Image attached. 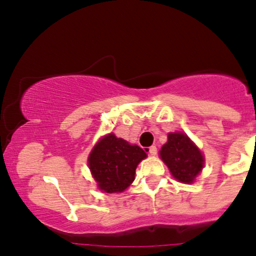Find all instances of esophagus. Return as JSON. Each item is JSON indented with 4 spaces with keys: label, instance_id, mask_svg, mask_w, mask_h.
Returning a JSON list of instances; mask_svg holds the SVG:
<instances>
[{
    "label": "esophagus",
    "instance_id": "obj_1",
    "mask_svg": "<svg viewBox=\"0 0 256 256\" xmlns=\"http://www.w3.org/2000/svg\"><path fill=\"white\" fill-rule=\"evenodd\" d=\"M148 154H150L151 156H156V154H157V148L156 146L148 148Z\"/></svg>",
    "mask_w": 256,
    "mask_h": 256
}]
</instances>
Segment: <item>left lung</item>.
<instances>
[{"label":"left lung","instance_id":"left-lung-1","mask_svg":"<svg viewBox=\"0 0 256 256\" xmlns=\"http://www.w3.org/2000/svg\"><path fill=\"white\" fill-rule=\"evenodd\" d=\"M160 154L174 178L188 184L194 182L204 162L195 144L180 132L169 134L166 144L162 146Z\"/></svg>","mask_w":256,"mask_h":256}]
</instances>
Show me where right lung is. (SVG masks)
<instances>
[{
	"mask_svg": "<svg viewBox=\"0 0 256 256\" xmlns=\"http://www.w3.org/2000/svg\"><path fill=\"white\" fill-rule=\"evenodd\" d=\"M145 157L143 148L111 134L90 152L88 166L99 189L108 194L122 192L134 182L137 166Z\"/></svg>",
	"mask_w": 256,
	"mask_h": 256,
	"instance_id": "right-lung-1",
	"label": "right lung"
}]
</instances>
